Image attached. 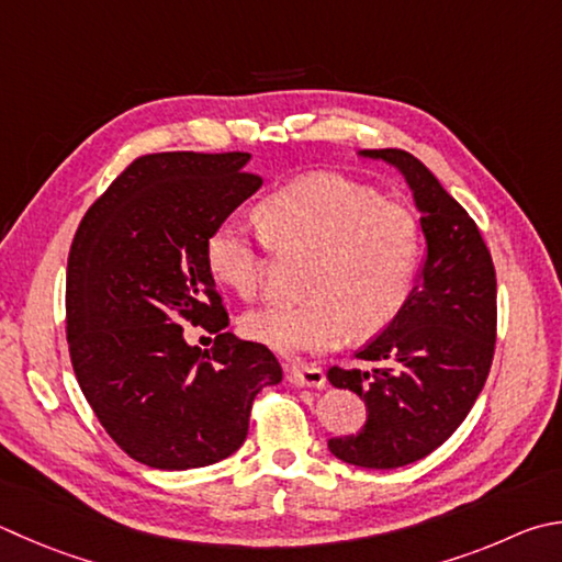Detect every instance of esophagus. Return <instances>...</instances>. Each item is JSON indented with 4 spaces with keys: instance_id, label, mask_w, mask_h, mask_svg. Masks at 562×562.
<instances>
[{
    "instance_id": "1",
    "label": "esophagus",
    "mask_w": 562,
    "mask_h": 562,
    "mask_svg": "<svg viewBox=\"0 0 562 562\" xmlns=\"http://www.w3.org/2000/svg\"><path fill=\"white\" fill-rule=\"evenodd\" d=\"M290 383L300 385V387H324L326 385V373L314 363H302V366H292L288 371Z\"/></svg>"
}]
</instances>
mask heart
Here are the masks:
<instances>
[{"instance_id":"b5f03b06","label":"heart","mask_w":562,"mask_h":562,"mask_svg":"<svg viewBox=\"0 0 562 562\" xmlns=\"http://www.w3.org/2000/svg\"><path fill=\"white\" fill-rule=\"evenodd\" d=\"M270 246L310 255L297 304H265L240 319L243 334L280 353L336 349L346 331L371 336L403 312L423 258L413 211L336 175L304 177L260 206ZM262 236L240 218L221 221L206 238L213 278L252 297L262 278Z\"/></svg>"}]
</instances>
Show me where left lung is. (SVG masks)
Returning a JSON list of instances; mask_svg holds the SVG:
<instances>
[{
    "instance_id": "obj_1",
    "label": "left lung",
    "mask_w": 562,
    "mask_h": 562,
    "mask_svg": "<svg viewBox=\"0 0 562 562\" xmlns=\"http://www.w3.org/2000/svg\"><path fill=\"white\" fill-rule=\"evenodd\" d=\"M405 177L420 211L427 255L403 312L326 379L366 403L361 432L329 450L366 469H397L435 452L482 393L496 344V272L469 213L420 159L403 149H363Z\"/></svg>"
}]
</instances>
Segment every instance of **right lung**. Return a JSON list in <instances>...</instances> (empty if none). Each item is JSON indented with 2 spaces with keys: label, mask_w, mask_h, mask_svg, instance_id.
I'll return each mask as SVG.
<instances>
[{
  "label": "right lung",
  "mask_w": 562,
  "mask_h": 562,
  "mask_svg": "<svg viewBox=\"0 0 562 562\" xmlns=\"http://www.w3.org/2000/svg\"><path fill=\"white\" fill-rule=\"evenodd\" d=\"M248 151L132 161L80 221L66 272L70 363L100 425L137 462L181 472L246 442L250 407L282 381L268 346L226 331L209 233L262 187ZM217 336L209 352L182 324Z\"/></svg>",
  "instance_id": "right-lung-1"
}]
</instances>
